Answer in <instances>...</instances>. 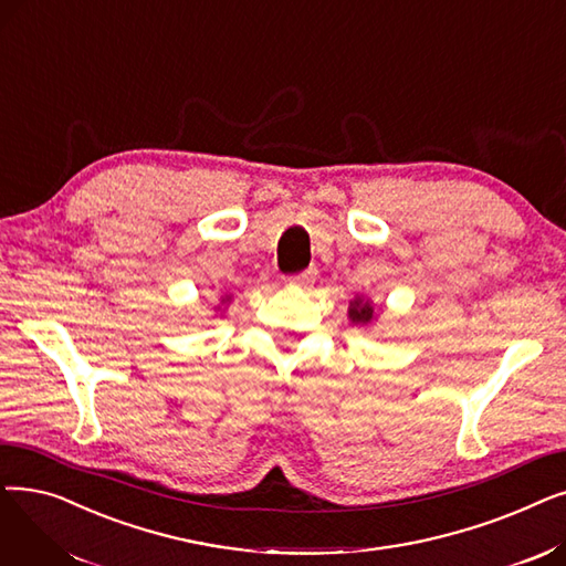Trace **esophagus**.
I'll use <instances>...</instances> for the list:
<instances>
[{
    "label": "esophagus",
    "instance_id": "obj_1",
    "mask_svg": "<svg viewBox=\"0 0 566 566\" xmlns=\"http://www.w3.org/2000/svg\"><path fill=\"white\" fill-rule=\"evenodd\" d=\"M314 277H316V268H310V271H305V273H301V275L289 277V286L305 289V286H310V284L314 282Z\"/></svg>",
    "mask_w": 566,
    "mask_h": 566
}]
</instances>
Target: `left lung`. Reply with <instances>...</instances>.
I'll return each mask as SVG.
<instances>
[{
  "label": "left lung",
  "instance_id": "8db88e82",
  "mask_svg": "<svg viewBox=\"0 0 566 566\" xmlns=\"http://www.w3.org/2000/svg\"><path fill=\"white\" fill-rule=\"evenodd\" d=\"M348 318L350 323L355 325H367L374 321V307L369 301H363V298H355L350 301L348 305Z\"/></svg>",
  "mask_w": 566,
  "mask_h": 566
}]
</instances>
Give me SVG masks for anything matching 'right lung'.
<instances>
[{"instance_id":"1","label":"right lung","mask_w":566,"mask_h":566,"mask_svg":"<svg viewBox=\"0 0 566 566\" xmlns=\"http://www.w3.org/2000/svg\"><path fill=\"white\" fill-rule=\"evenodd\" d=\"M229 301V295H224V298H222V303H227Z\"/></svg>"}]
</instances>
